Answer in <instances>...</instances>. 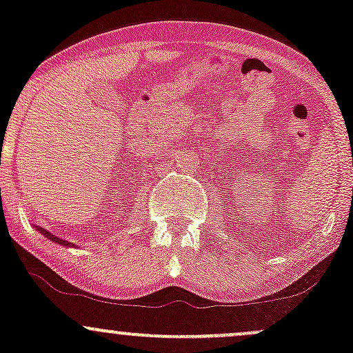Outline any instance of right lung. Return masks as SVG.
I'll return each mask as SVG.
<instances>
[{"mask_svg": "<svg viewBox=\"0 0 353 353\" xmlns=\"http://www.w3.org/2000/svg\"><path fill=\"white\" fill-rule=\"evenodd\" d=\"M39 232L43 233V235L46 236V239H50L51 241H54V243H59V245H65V247H74L73 243H70V241H66V240H61V239H58V236H54L53 233H50V232H46L45 228H38Z\"/></svg>", "mask_w": 353, "mask_h": 353, "instance_id": "obj_1", "label": "right lung"}]
</instances>
